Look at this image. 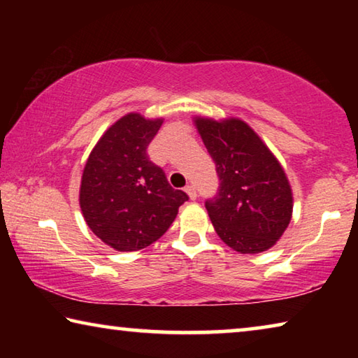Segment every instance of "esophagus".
Segmentation results:
<instances>
[{
  "mask_svg": "<svg viewBox=\"0 0 358 358\" xmlns=\"http://www.w3.org/2000/svg\"><path fill=\"white\" fill-rule=\"evenodd\" d=\"M185 191L187 192V196H189L191 201H196V199H197V191H196V187H194L192 185H187V186L185 187Z\"/></svg>",
  "mask_w": 358,
  "mask_h": 358,
  "instance_id": "esophagus-1",
  "label": "esophagus"
}]
</instances>
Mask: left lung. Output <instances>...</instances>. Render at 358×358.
Instances as JSON below:
<instances>
[{
    "label": "left lung",
    "instance_id": "8db88e82",
    "mask_svg": "<svg viewBox=\"0 0 358 358\" xmlns=\"http://www.w3.org/2000/svg\"><path fill=\"white\" fill-rule=\"evenodd\" d=\"M196 126L220 177L216 196L205 201L216 234L241 254L268 250L292 216V191L280 162L241 120L197 118Z\"/></svg>",
    "mask_w": 358,
    "mask_h": 358
}]
</instances>
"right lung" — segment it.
Returning <instances> with one entry per match:
<instances>
[{"instance_id": "add662e5", "label": "right lung", "mask_w": 358, "mask_h": 358, "mask_svg": "<svg viewBox=\"0 0 358 358\" xmlns=\"http://www.w3.org/2000/svg\"><path fill=\"white\" fill-rule=\"evenodd\" d=\"M162 120L129 113L106 131L82 175L80 208L94 235L117 251L147 248L171 227L187 194L150 161Z\"/></svg>"}]
</instances>
